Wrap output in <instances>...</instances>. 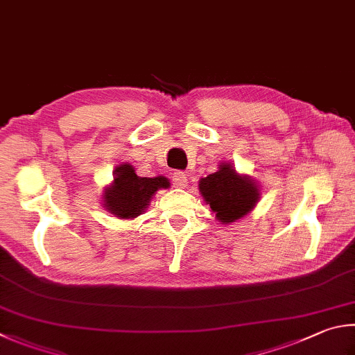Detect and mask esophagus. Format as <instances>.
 <instances>
[{
    "label": "esophagus",
    "mask_w": 355,
    "mask_h": 355,
    "mask_svg": "<svg viewBox=\"0 0 355 355\" xmlns=\"http://www.w3.org/2000/svg\"><path fill=\"white\" fill-rule=\"evenodd\" d=\"M172 182L175 188H186L188 186V177H186L184 172H173L172 173Z\"/></svg>",
    "instance_id": "1"
}]
</instances>
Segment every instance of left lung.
I'll use <instances>...</instances> for the list:
<instances>
[{
    "label": "left lung",
    "instance_id": "left-lung-1",
    "mask_svg": "<svg viewBox=\"0 0 355 355\" xmlns=\"http://www.w3.org/2000/svg\"><path fill=\"white\" fill-rule=\"evenodd\" d=\"M198 191L212 214L222 223H231L247 216L259 200V188L248 175H239L230 163L200 180Z\"/></svg>",
    "mask_w": 355,
    "mask_h": 355
}]
</instances>
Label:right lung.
I'll list each match as a JSON object with an SVG mask.
<instances>
[{"mask_svg":"<svg viewBox=\"0 0 355 355\" xmlns=\"http://www.w3.org/2000/svg\"><path fill=\"white\" fill-rule=\"evenodd\" d=\"M169 186L166 177H138L132 164H119L114 169L113 183L104 191V205L116 217L135 218L143 214L158 189Z\"/></svg>","mask_w":355,"mask_h":355,"instance_id":"add662e5","label":"right lung"}]
</instances>
